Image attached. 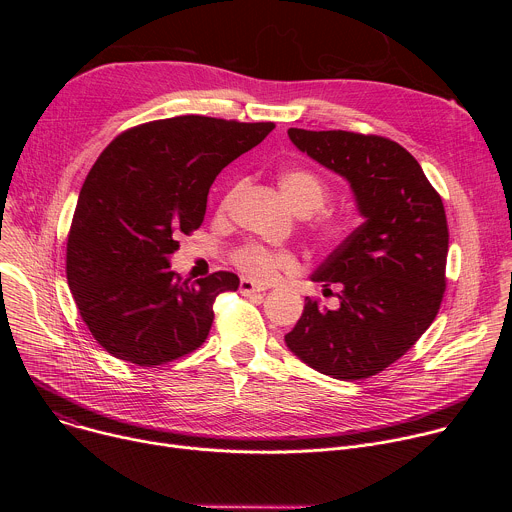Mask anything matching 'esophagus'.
<instances>
[{"mask_svg":"<svg viewBox=\"0 0 512 512\" xmlns=\"http://www.w3.org/2000/svg\"><path fill=\"white\" fill-rule=\"evenodd\" d=\"M239 291L243 296H253V294H261V291H265V287H261V285H257L255 281H251V279H241V283H239Z\"/></svg>","mask_w":512,"mask_h":512,"instance_id":"34e87169","label":"esophagus"}]
</instances>
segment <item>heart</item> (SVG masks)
Masks as SVG:
<instances>
[{
	"instance_id": "obj_1",
	"label": "heart",
	"mask_w": 512,
	"mask_h": 512,
	"mask_svg": "<svg viewBox=\"0 0 512 512\" xmlns=\"http://www.w3.org/2000/svg\"><path fill=\"white\" fill-rule=\"evenodd\" d=\"M245 182H237L229 188L221 202V210L227 212L237 196L243 192ZM279 188L287 202L294 206L296 212L302 216H310L318 210L324 208L328 202V186L326 182L302 168L294 170H285L279 174ZM354 229V221L346 214H324L318 218V223L314 225V235L324 247H338L344 243ZM233 263L237 265L239 271H243L247 277L259 281V283H269L273 281L281 271H291L296 267V259L287 251H273L267 249L259 243H245L239 249L233 251Z\"/></svg>"
}]
</instances>
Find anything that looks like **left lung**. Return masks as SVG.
I'll use <instances>...</instances> for the list:
<instances>
[{
	"label": "left lung",
	"mask_w": 512,
	"mask_h": 512,
	"mask_svg": "<svg viewBox=\"0 0 512 512\" xmlns=\"http://www.w3.org/2000/svg\"><path fill=\"white\" fill-rule=\"evenodd\" d=\"M291 143L342 176L364 223L316 269L338 308L306 298L287 348L340 381L369 379L431 326L446 291L444 202L397 141L352 131L287 129Z\"/></svg>",
	"instance_id": "left-lung-1"
}]
</instances>
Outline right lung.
<instances>
[{
  "label": "right lung",
  "mask_w": 512,
  "mask_h": 512,
  "mask_svg": "<svg viewBox=\"0 0 512 512\" xmlns=\"http://www.w3.org/2000/svg\"><path fill=\"white\" fill-rule=\"evenodd\" d=\"M273 123L182 115L115 137L91 168L66 243V279L83 322L115 358L158 367L208 336L212 304L239 277L190 283L170 269L180 235L196 231L214 178Z\"/></svg>",
  "instance_id": "1"
}]
</instances>
